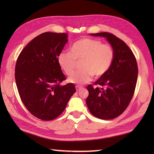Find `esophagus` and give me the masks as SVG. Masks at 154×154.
Instances as JSON below:
<instances>
[{
  "mask_svg": "<svg viewBox=\"0 0 154 154\" xmlns=\"http://www.w3.org/2000/svg\"><path fill=\"white\" fill-rule=\"evenodd\" d=\"M75 88H76V91H80L81 89H82V87H79V86H76V87H75Z\"/></svg>",
  "mask_w": 154,
  "mask_h": 154,
  "instance_id": "esophagus-1",
  "label": "esophagus"
}]
</instances>
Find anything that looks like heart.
<instances>
[{"instance_id":"b5f03b06","label":"heart","mask_w":154,"mask_h":154,"mask_svg":"<svg viewBox=\"0 0 154 154\" xmlns=\"http://www.w3.org/2000/svg\"><path fill=\"white\" fill-rule=\"evenodd\" d=\"M114 53L110 45L99 40L84 38L72 45L71 51H62L57 57L58 63L65 74L73 73L77 60L81 61V70L69 78V82L83 85L92 76L99 77L106 73L112 65Z\"/></svg>"}]
</instances>
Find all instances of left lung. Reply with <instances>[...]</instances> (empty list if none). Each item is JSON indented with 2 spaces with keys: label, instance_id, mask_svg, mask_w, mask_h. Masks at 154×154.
I'll return each mask as SVG.
<instances>
[{
  "label": "left lung",
  "instance_id": "1",
  "mask_svg": "<svg viewBox=\"0 0 154 154\" xmlns=\"http://www.w3.org/2000/svg\"><path fill=\"white\" fill-rule=\"evenodd\" d=\"M89 35L105 38L113 48L114 56L109 69L94 83L101 87L87 86L86 103L93 116L112 119L126 110L133 97L138 73L136 60L129 47L114 35L108 32Z\"/></svg>",
  "mask_w": 154,
  "mask_h": 154
}]
</instances>
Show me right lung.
<instances>
[{"instance_id": "obj_1", "label": "right lung", "mask_w": 154, "mask_h": 154, "mask_svg": "<svg viewBox=\"0 0 154 154\" xmlns=\"http://www.w3.org/2000/svg\"><path fill=\"white\" fill-rule=\"evenodd\" d=\"M67 33L45 32L35 37L20 54L15 79L23 104L42 120L56 119L76 92L73 83L61 85L65 77L57 57L67 42Z\"/></svg>"}]
</instances>
